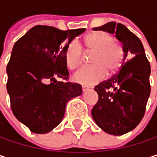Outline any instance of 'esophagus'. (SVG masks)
I'll list each match as a JSON object with an SVG mask.
<instances>
[{"label": "esophagus", "mask_w": 157, "mask_h": 157, "mask_svg": "<svg viewBox=\"0 0 157 157\" xmlns=\"http://www.w3.org/2000/svg\"><path fill=\"white\" fill-rule=\"evenodd\" d=\"M82 91H83V92H85L86 90H88V89H89V87H88V86H85V85H82Z\"/></svg>", "instance_id": "1"}]
</instances>
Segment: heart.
Returning a JSON list of instances; mask_svg holds the SVG:
<instances>
[{
    "label": "heart",
    "mask_w": 157,
    "mask_h": 157,
    "mask_svg": "<svg viewBox=\"0 0 157 157\" xmlns=\"http://www.w3.org/2000/svg\"><path fill=\"white\" fill-rule=\"evenodd\" d=\"M85 51L93 53L89 66L80 68L74 75V80L82 84H95L105 77L115 75L121 67L125 51L120 44L114 43L112 36L103 31L88 34L83 39ZM83 49L77 40L68 43L64 52L66 66L75 70L82 63Z\"/></svg>",
    "instance_id": "obj_1"
}]
</instances>
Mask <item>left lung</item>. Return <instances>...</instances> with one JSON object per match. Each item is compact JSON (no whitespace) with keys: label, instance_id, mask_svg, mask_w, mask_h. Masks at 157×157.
I'll list each match as a JSON object with an SVG mask.
<instances>
[{"label":"left lung","instance_id":"obj_1","mask_svg":"<svg viewBox=\"0 0 157 157\" xmlns=\"http://www.w3.org/2000/svg\"><path fill=\"white\" fill-rule=\"evenodd\" d=\"M93 30L115 34L123 45L124 61L132 57L112 77L94 87L99 100L92 109L93 120L103 131L124 135L134 129L145 115L151 91L149 61L140 39L123 24L111 21Z\"/></svg>","mask_w":157,"mask_h":157}]
</instances>
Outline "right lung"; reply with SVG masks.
<instances>
[{
  "mask_svg": "<svg viewBox=\"0 0 157 157\" xmlns=\"http://www.w3.org/2000/svg\"><path fill=\"white\" fill-rule=\"evenodd\" d=\"M84 30L37 25L15 43L7 64V91L14 116L31 132L44 134L55 128L67 101L82 93L79 83L68 81L64 52Z\"/></svg>",
  "mask_w": 157,
  "mask_h": 157,
  "instance_id": "right-lung-1",
  "label": "right lung"
}]
</instances>
